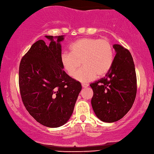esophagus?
<instances>
[{
  "label": "esophagus",
  "mask_w": 154,
  "mask_h": 154,
  "mask_svg": "<svg viewBox=\"0 0 154 154\" xmlns=\"http://www.w3.org/2000/svg\"><path fill=\"white\" fill-rule=\"evenodd\" d=\"M82 86L83 88H86V87L88 86V84H82Z\"/></svg>",
  "instance_id": "obj_1"
}]
</instances>
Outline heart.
<instances>
[{"instance_id":"1","label":"heart","mask_w":154,"mask_h":154,"mask_svg":"<svg viewBox=\"0 0 154 154\" xmlns=\"http://www.w3.org/2000/svg\"><path fill=\"white\" fill-rule=\"evenodd\" d=\"M70 50V53H63L61 55V63L70 77L75 75V79L81 82H90L97 76H104L113 65L114 48L107 39H79L71 44ZM81 63L83 66L76 73Z\"/></svg>"}]
</instances>
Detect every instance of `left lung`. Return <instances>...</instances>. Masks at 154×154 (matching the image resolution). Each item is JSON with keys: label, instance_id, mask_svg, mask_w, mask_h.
Wrapping results in <instances>:
<instances>
[{"label": "left lung", "instance_id": "8db88e82", "mask_svg": "<svg viewBox=\"0 0 154 154\" xmlns=\"http://www.w3.org/2000/svg\"><path fill=\"white\" fill-rule=\"evenodd\" d=\"M113 48L116 54L106 76L90 84L93 90L92 108L100 120L106 123L120 120L133 106L137 91L134 60L127 48L119 45Z\"/></svg>", "mask_w": 154, "mask_h": 154}]
</instances>
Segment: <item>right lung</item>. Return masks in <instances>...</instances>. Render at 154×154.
<instances>
[{
	"label": "right lung",
	"mask_w": 154,
	"mask_h": 154,
	"mask_svg": "<svg viewBox=\"0 0 154 154\" xmlns=\"http://www.w3.org/2000/svg\"><path fill=\"white\" fill-rule=\"evenodd\" d=\"M31 46L19 66V88L26 110L42 125L57 128L71 116L82 85L63 70L61 63L64 36L45 35Z\"/></svg>",
	"instance_id": "right-lung-1"
}]
</instances>
